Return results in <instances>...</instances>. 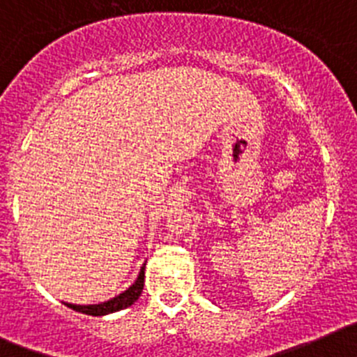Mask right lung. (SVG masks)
I'll list each match as a JSON object with an SVG mask.
<instances>
[{
    "mask_svg": "<svg viewBox=\"0 0 357 357\" xmlns=\"http://www.w3.org/2000/svg\"><path fill=\"white\" fill-rule=\"evenodd\" d=\"M144 268H146V266H142V268H140V274H139V278H137V281H135L126 291L119 294L117 297L110 298V301H107V303L89 304V306H76V304H67L66 303V306L70 307V310L79 311V313L92 314V317H102V314H108V313H114V311L124 310V307L131 306V304H133L135 301L140 297V294H142V290H144Z\"/></svg>",
    "mask_w": 357,
    "mask_h": 357,
    "instance_id": "1",
    "label": "right lung"
}]
</instances>
